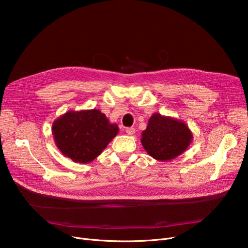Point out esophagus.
Listing matches in <instances>:
<instances>
[{
    "instance_id": "obj_1",
    "label": "esophagus",
    "mask_w": 248,
    "mask_h": 248,
    "mask_svg": "<svg viewBox=\"0 0 248 248\" xmlns=\"http://www.w3.org/2000/svg\"><path fill=\"white\" fill-rule=\"evenodd\" d=\"M125 132L128 136H133L136 133V129L134 127H127V128H125Z\"/></svg>"
}]
</instances>
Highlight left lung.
<instances>
[{"instance_id":"8db88e82","label":"left lung","mask_w":248,"mask_h":248,"mask_svg":"<svg viewBox=\"0 0 248 248\" xmlns=\"http://www.w3.org/2000/svg\"><path fill=\"white\" fill-rule=\"evenodd\" d=\"M192 140L193 134L184 122L155 112L141 133L140 142L152 158L166 162L183 154Z\"/></svg>"}]
</instances>
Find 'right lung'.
<instances>
[{"label": "right lung", "instance_id": "right-lung-1", "mask_svg": "<svg viewBox=\"0 0 248 248\" xmlns=\"http://www.w3.org/2000/svg\"><path fill=\"white\" fill-rule=\"evenodd\" d=\"M119 133L99 109L69 110L52 124L55 145L63 155L75 163L93 162Z\"/></svg>", "mask_w": 248, "mask_h": 248}]
</instances>
